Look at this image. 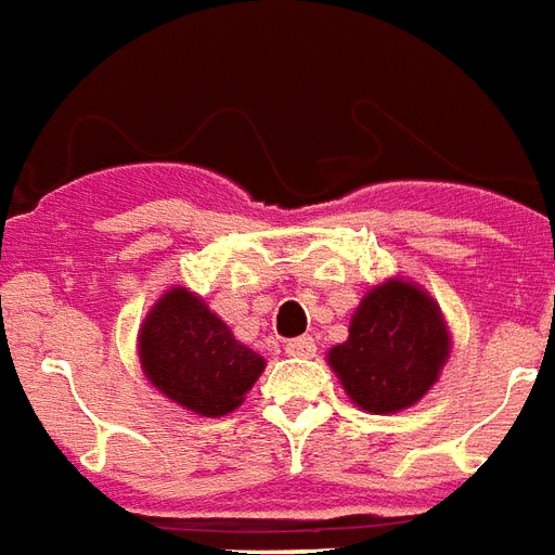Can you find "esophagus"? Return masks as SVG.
I'll return each mask as SVG.
<instances>
[{
    "instance_id": "obj_1",
    "label": "esophagus",
    "mask_w": 555,
    "mask_h": 555,
    "mask_svg": "<svg viewBox=\"0 0 555 555\" xmlns=\"http://www.w3.org/2000/svg\"><path fill=\"white\" fill-rule=\"evenodd\" d=\"M314 352H318V347H314V338H309V335L286 340V354H292V358H312Z\"/></svg>"
}]
</instances>
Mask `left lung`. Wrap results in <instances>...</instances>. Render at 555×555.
Returning a JSON list of instances; mask_svg holds the SVG:
<instances>
[{
	"instance_id": "left-lung-1",
	"label": "left lung",
	"mask_w": 555,
	"mask_h": 555,
	"mask_svg": "<svg viewBox=\"0 0 555 555\" xmlns=\"http://www.w3.org/2000/svg\"><path fill=\"white\" fill-rule=\"evenodd\" d=\"M453 335L424 286L387 278L361 298L349 338L326 352L354 406L375 415L401 412L438 384Z\"/></svg>"
}]
</instances>
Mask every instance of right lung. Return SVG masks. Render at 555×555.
Returning <instances> with one entry per match:
<instances>
[{
  "mask_svg": "<svg viewBox=\"0 0 555 555\" xmlns=\"http://www.w3.org/2000/svg\"><path fill=\"white\" fill-rule=\"evenodd\" d=\"M137 354L154 389L203 418L237 410L266 370L263 354L234 338L206 300L180 283L149 309Z\"/></svg>",
  "mask_w": 555,
  "mask_h": 555,
  "instance_id": "obj_1",
  "label": "right lung"
}]
</instances>
